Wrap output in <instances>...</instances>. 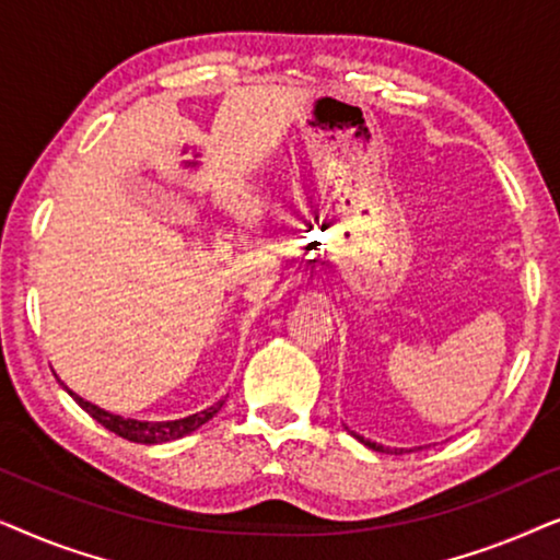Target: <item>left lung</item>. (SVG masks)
<instances>
[{
	"mask_svg": "<svg viewBox=\"0 0 560 560\" xmlns=\"http://www.w3.org/2000/svg\"><path fill=\"white\" fill-rule=\"evenodd\" d=\"M354 439H357V441H362V443H364V446H370L372 451H382V454H385V451H389V448H385V446H380V443H372V441H366V439H362V435H357V433H354ZM395 454H397V448H395Z\"/></svg>",
	"mask_w": 560,
	"mask_h": 560,
	"instance_id": "obj_1",
	"label": "left lung"
}]
</instances>
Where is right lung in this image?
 Here are the masks:
<instances>
[{
	"label": "right lung",
	"instance_id": "add662e5",
	"mask_svg": "<svg viewBox=\"0 0 560 560\" xmlns=\"http://www.w3.org/2000/svg\"><path fill=\"white\" fill-rule=\"evenodd\" d=\"M60 385H63V382H60ZM68 395H71L73 400L96 420V423H102L106 431L117 433V435H121V439H127L132 443H148V446H152V443H167V441L183 439V435L198 431V428H201L203 423H209V420L221 410V405L226 402V400H219L217 405H211V408L194 412V416L180 418V420H158V423H152V420H135V418L114 416V412L102 410L98 405L83 400V397L71 393V389H68Z\"/></svg>",
	"mask_w": 560,
	"mask_h": 560
}]
</instances>
